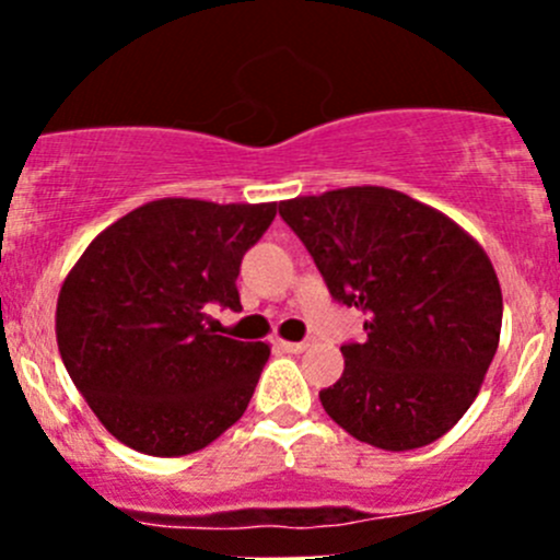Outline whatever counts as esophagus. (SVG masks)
<instances>
[{"label":"esophagus","mask_w":560,"mask_h":560,"mask_svg":"<svg viewBox=\"0 0 560 560\" xmlns=\"http://www.w3.org/2000/svg\"><path fill=\"white\" fill-rule=\"evenodd\" d=\"M279 347L284 349V352L301 354V352H306L308 347H312V341H279Z\"/></svg>","instance_id":"34e87169"}]
</instances>
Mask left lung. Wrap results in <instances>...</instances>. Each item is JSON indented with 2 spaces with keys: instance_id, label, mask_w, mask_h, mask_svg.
Wrapping results in <instances>:
<instances>
[{
  "instance_id": "left-lung-1",
  "label": "left lung",
  "mask_w": 560,
  "mask_h": 560,
  "mask_svg": "<svg viewBox=\"0 0 560 560\" xmlns=\"http://www.w3.org/2000/svg\"><path fill=\"white\" fill-rule=\"evenodd\" d=\"M332 301L365 314L341 347L343 374L319 393L327 415L371 447L404 453L466 415L501 336V287L482 246L425 202L349 186L279 202Z\"/></svg>"
}]
</instances>
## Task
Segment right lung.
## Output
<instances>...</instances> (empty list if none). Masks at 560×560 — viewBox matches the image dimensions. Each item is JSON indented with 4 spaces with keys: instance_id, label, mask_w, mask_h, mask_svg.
<instances>
[{
    "instance_id": "1",
    "label": "right lung",
    "mask_w": 560,
    "mask_h": 560,
    "mask_svg": "<svg viewBox=\"0 0 560 560\" xmlns=\"http://www.w3.org/2000/svg\"><path fill=\"white\" fill-rule=\"evenodd\" d=\"M273 217L276 202L165 197L113 222L70 270L56 341L70 380L118 442L178 457L241 420L270 347L217 336L208 308L241 312V259Z\"/></svg>"
}]
</instances>
